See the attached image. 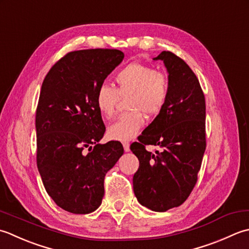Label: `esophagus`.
Segmentation results:
<instances>
[{"label": "esophagus", "mask_w": 249, "mask_h": 249, "mask_svg": "<svg viewBox=\"0 0 249 249\" xmlns=\"http://www.w3.org/2000/svg\"><path fill=\"white\" fill-rule=\"evenodd\" d=\"M123 145H124V149L125 153L130 151V143H129V142H124Z\"/></svg>", "instance_id": "obj_1"}]
</instances>
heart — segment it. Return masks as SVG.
I'll use <instances>...</instances> for the list:
<instances>
[{
    "label": "heart",
    "instance_id": "obj_1",
    "mask_svg": "<svg viewBox=\"0 0 249 249\" xmlns=\"http://www.w3.org/2000/svg\"><path fill=\"white\" fill-rule=\"evenodd\" d=\"M117 89L101 85L95 92V106L104 118L115 114L119 96H129V113L119 116L107 129L111 140L130 141L139 133L145 123L144 114L155 116L164 107L169 98L170 86L167 76L144 63H130L116 75Z\"/></svg>",
    "mask_w": 249,
    "mask_h": 249
}]
</instances>
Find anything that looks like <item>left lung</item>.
<instances>
[{"mask_svg":"<svg viewBox=\"0 0 249 249\" xmlns=\"http://www.w3.org/2000/svg\"><path fill=\"white\" fill-rule=\"evenodd\" d=\"M154 60L166 68L170 93L164 107L131 145L140 161L133 190L143 206L166 212L181 205L195 188L204 155L205 98L196 74L184 60L162 52ZM146 144L161 152H147Z\"/></svg>","mask_w":249,"mask_h":249,"instance_id":"left-lung-1","label":"left lung"}]
</instances>
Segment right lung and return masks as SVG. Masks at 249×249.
Returning <instances> with one entry per match:
<instances>
[{
    "mask_svg": "<svg viewBox=\"0 0 249 249\" xmlns=\"http://www.w3.org/2000/svg\"><path fill=\"white\" fill-rule=\"evenodd\" d=\"M124 57L117 49L69 53L50 69L40 89L37 169L55 204L73 214H89L101 205L105 175L124 155L119 142L99 143L105 125L95 106L96 90Z\"/></svg>",
    "mask_w": 249,
    "mask_h": 249,
    "instance_id": "add662e5",
    "label": "right lung"
}]
</instances>
